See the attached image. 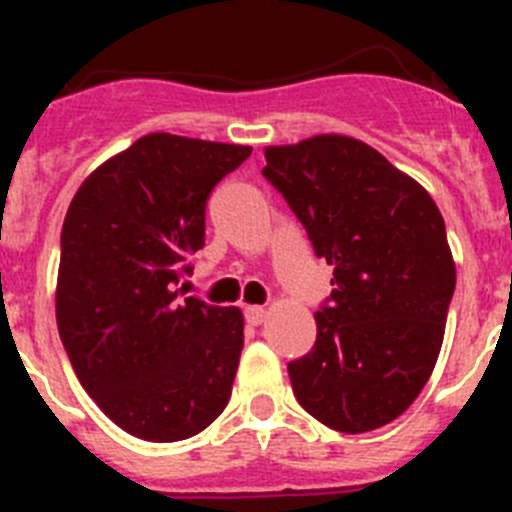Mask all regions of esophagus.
I'll use <instances>...</instances> for the list:
<instances>
[{
	"label": "esophagus",
	"mask_w": 512,
	"mask_h": 512,
	"mask_svg": "<svg viewBox=\"0 0 512 512\" xmlns=\"http://www.w3.org/2000/svg\"><path fill=\"white\" fill-rule=\"evenodd\" d=\"M243 312H246V320L251 325H261L266 320V307L261 305H248Z\"/></svg>",
	"instance_id": "34e87169"
}]
</instances>
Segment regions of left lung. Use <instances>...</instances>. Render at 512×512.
I'll return each mask as SVG.
<instances>
[{
	"label": "left lung",
	"instance_id": "1",
	"mask_svg": "<svg viewBox=\"0 0 512 512\" xmlns=\"http://www.w3.org/2000/svg\"><path fill=\"white\" fill-rule=\"evenodd\" d=\"M264 156V176L333 266L318 341L287 366L297 402L333 431L382 428L413 405L441 351L456 287L441 212L413 176L348 135Z\"/></svg>",
	"mask_w": 512,
	"mask_h": 512
}]
</instances>
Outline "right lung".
<instances>
[{
  "mask_svg": "<svg viewBox=\"0 0 512 512\" xmlns=\"http://www.w3.org/2000/svg\"><path fill=\"white\" fill-rule=\"evenodd\" d=\"M251 146L151 133L107 158L61 230L56 320L81 387L122 431L197 436L223 413L243 351V312L179 297L205 246V205Z\"/></svg>",
  "mask_w": 512,
  "mask_h": 512,
  "instance_id": "1",
  "label": "right lung"
}]
</instances>
